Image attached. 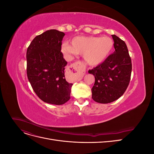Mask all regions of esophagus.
I'll list each match as a JSON object with an SVG mask.
<instances>
[{
	"label": "esophagus",
	"instance_id": "obj_1",
	"mask_svg": "<svg viewBox=\"0 0 154 154\" xmlns=\"http://www.w3.org/2000/svg\"><path fill=\"white\" fill-rule=\"evenodd\" d=\"M70 71L74 74H77L78 73H81L80 76H78V80H82L83 78L82 73L85 71L84 66H83V64L80 62H77L74 63H72L71 66H69Z\"/></svg>",
	"mask_w": 154,
	"mask_h": 154
}]
</instances>
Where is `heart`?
<instances>
[{
    "mask_svg": "<svg viewBox=\"0 0 154 154\" xmlns=\"http://www.w3.org/2000/svg\"><path fill=\"white\" fill-rule=\"evenodd\" d=\"M71 45L63 44V53L83 55L85 63L91 66L103 63L114 48L112 39L107 36H76L71 40Z\"/></svg>",
    "mask_w": 154,
    "mask_h": 154,
    "instance_id": "obj_1",
    "label": "heart"
}]
</instances>
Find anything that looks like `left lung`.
Returning a JSON list of instances; mask_svg holds the SVG:
<instances>
[{
	"mask_svg": "<svg viewBox=\"0 0 154 154\" xmlns=\"http://www.w3.org/2000/svg\"><path fill=\"white\" fill-rule=\"evenodd\" d=\"M114 52L99 66L88 71L95 78L92 97L100 103H109L118 100L125 92L130 80L132 62L127 46L116 35Z\"/></svg>",
	"mask_w": 154,
	"mask_h": 154,
	"instance_id": "left-lung-1",
	"label": "left lung"
}]
</instances>
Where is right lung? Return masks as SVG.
I'll return each instance as SVG.
<instances>
[{
  "instance_id": "add662e5",
  "label": "right lung",
  "mask_w": 154,
  "mask_h": 154,
  "mask_svg": "<svg viewBox=\"0 0 154 154\" xmlns=\"http://www.w3.org/2000/svg\"><path fill=\"white\" fill-rule=\"evenodd\" d=\"M65 33L56 29L36 36L27 49V75L40 100L49 104L63 105L70 99L72 83L65 78L67 62L61 52Z\"/></svg>"
}]
</instances>
